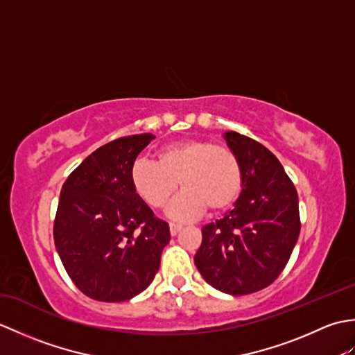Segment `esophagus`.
<instances>
[{
    "mask_svg": "<svg viewBox=\"0 0 355 355\" xmlns=\"http://www.w3.org/2000/svg\"><path fill=\"white\" fill-rule=\"evenodd\" d=\"M183 225L182 224H177V223H171L169 224V230H171V235H177V233L182 232Z\"/></svg>",
    "mask_w": 355,
    "mask_h": 355,
    "instance_id": "1",
    "label": "esophagus"
}]
</instances>
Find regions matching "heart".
Instances as JSON below:
<instances>
[{"mask_svg": "<svg viewBox=\"0 0 355 355\" xmlns=\"http://www.w3.org/2000/svg\"><path fill=\"white\" fill-rule=\"evenodd\" d=\"M134 192L154 209L169 205L180 186L183 192L169 209L173 220L189 221L202 210L220 212L233 206L243 191L239 157L229 146L202 139L171 141L157 150V162L137 158L130 169Z\"/></svg>", "mask_w": 355, "mask_h": 355, "instance_id": "obj_1", "label": "heart"}]
</instances>
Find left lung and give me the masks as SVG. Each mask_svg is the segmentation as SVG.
Returning <instances> with one entry per match:
<instances>
[{
    "label": "left lung",
    "instance_id": "8db88e82",
    "mask_svg": "<svg viewBox=\"0 0 355 355\" xmlns=\"http://www.w3.org/2000/svg\"><path fill=\"white\" fill-rule=\"evenodd\" d=\"M224 139L243 166V192L230 212L201 229L193 261L214 288L243 296L282 273L300 233L299 200L271 150L235 131Z\"/></svg>",
    "mask_w": 355,
    "mask_h": 355
}]
</instances>
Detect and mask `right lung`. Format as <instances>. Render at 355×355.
I'll use <instances>...</instances> for the list:
<instances>
[{"label":"right lung","instance_id":"1","mask_svg":"<svg viewBox=\"0 0 355 355\" xmlns=\"http://www.w3.org/2000/svg\"><path fill=\"white\" fill-rule=\"evenodd\" d=\"M153 134L96 149L61 189L53 238L73 284L94 300L123 302L146 290L160 267L169 224L134 192L130 169Z\"/></svg>","mask_w":355,"mask_h":355}]
</instances>
